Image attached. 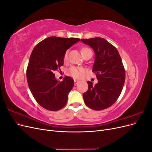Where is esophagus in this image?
I'll return each instance as SVG.
<instances>
[{
	"mask_svg": "<svg viewBox=\"0 0 152 152\" xmlns=\"http://www.w3.org/2000/svg\"><path fill=\"white\" fill-rule=\"evenodd\" d=\"M79 80H74V82H75V85H77L78 83H79Z\"/></svg>",
	"mask_w": 152,
	"mask_h": 152,
	"instance_id": "34e87169",
	"label": "esophagus"
}]
</instances>
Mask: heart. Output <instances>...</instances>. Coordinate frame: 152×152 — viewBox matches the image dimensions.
Instances as JSON below:
<instances>
[{
    "label": "heart",
    "instance_id": "heart-1",
    "mask_svg": "<svg viewBox=\"0 0 152 152\" xmlns=\"http://www.w3.org/2000/svg\"><path fill=\"white\" fill-rule=\"evenodd\" d=\"M82 54L83 55V56L89 52H92V50L87 48H84L82 49L81 50ZM68 52L66 51L65 53L64 54L63 56V61L64 62H66L68 61ZM84 72V70L83 68L77 67V66H72L68 69V74L75 78V79H80V78L83 75V73Z\"/></svg>",
    "mask_w": 152,
    "mask_h": 152
}]
</instances>
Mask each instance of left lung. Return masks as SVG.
I'll return each instance as SVG.
<instances>
[{
  "label": "left lung",
  "mask_w": 152,
  "mask_h": 152,
  "mask_svg": "<svg viewBox=\"0 0 152 152\" xmlns=\"http://www.w3.org/2000/svg\"><path fill=\"white\" fill-rule=\"evenodd\" d=\"M95 53L93 72L98 82L93 85L87 82L88 90L83 94L87 107L94 110L108 108L115 103L122 91L126 72L117 48L107 40L100 37L81 39Z\"/></svg>",
  "instance_id": "left-lung-1"
}]
</instances>
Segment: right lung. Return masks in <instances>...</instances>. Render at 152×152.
<instances>
[{
  "label": "right lung",
  "instance_id": "add662e5",
  "mask_svg": "<svg viewBox=\"0 0 152 152\" xmlns=\"http://www.w3.org/2000/svg\"><path fill=\"white\" fill-rule=\"evenodd\" d=\"M79 41L78 38L49 37L37 44L32 50L26 69V79L34 98L44 108L58 111L67 103L74 80L66 76L63 81H58L54 72L60 70L64 54Z\"/></svg>",
  "mask_w": 152,
  "mask_h": 152
}]
</instances>
